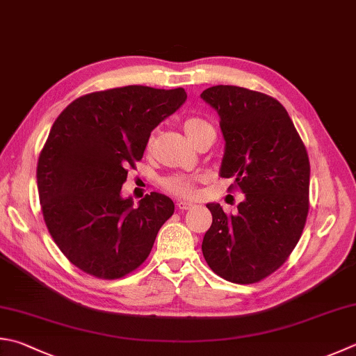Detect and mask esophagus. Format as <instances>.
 Masks as SVG:
<instances>
[{"label": "esophagus", "mask_w": 356, "mask_h": 356, "mask_svg": "<svg viewBox=\"0 0 356 356\" xmlns=\"http://www.w3.org/2000/svg\"><path fill=\"white\" fill-rule=\"evenodd\" d=\"M177 207L179 211H187V209H191V207H193V203H191V201L179 200V201H177Z\"/></svg>", "instance_id": "esophagus-1"}]
</instances>
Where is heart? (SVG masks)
Listing matches in <instances>:
<instances>
[{"label":"heart","mask_w":356,"mask_h":356,"mask_svg":"<svg viewBox=\"0 0 356 356\" xmlns=\"http://www.w3.org/2000/svg\"><path fill=\"white\" fill-rule=\"evenodd\" d=\"M183 129L186 131V135L189 136L193 143H197L198 138L201 135H204L206 131L213 130L212 125L201 118H187L183 124ZM147 145L149 147L152 145V138L149 139V144ZM197 183H198L197 177H186V175H172L163 179V186L165 191H169L170 193H173V195L184 197V198L195 195Z\"/></svg>","instance_id":"b5f03b06"}]
</instances>
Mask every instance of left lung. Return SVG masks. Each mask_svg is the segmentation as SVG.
<instances>
[{
	"instance_id": "left-lung-1",
	"label": "left lung",
	"mask_w": 356,
	"mask_h": 356,
	"mask_svg": "<svg viewBox=\"0 0 356 356\" xmlns=\"http://www.w3.org/2000/svg\"><path fill=\"white\" fill-rule=\"evenodd\" d=\"M216 108L225 138L220 177L245 200L236 213L209 203L212 225L203 256L234 284H256L282 266L302 236L308 216L310 161L284 105L264 92L217 85L201 92Z\"/></svg>"
}]
</instances>
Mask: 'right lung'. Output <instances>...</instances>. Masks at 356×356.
<instances>
[{
	"mask_svg": "<svg viewBox=\"0 0 356 356\" xmlns=\"http://www.w3.org/2000/svg\"><path fill=\"white\" fill-rule=\"evenodd\" d=\"M186 99L184 88L129 85L72 100L56 119L38 158V197L51 237L79 270L120 279L149 257L175 204L150 192L136 207L120 189L152 130Z\"/></svg>",
	"mask_w": 356,
	"mask_h": 356,
	"instance_id": "1",
	"label": "right lung"
}]
</instances>
